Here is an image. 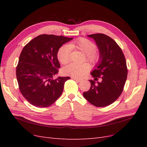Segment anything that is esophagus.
<instances>
[{"label":"esophagus","instance_id":"34e87169","mask_svg":"<svg viewBox=\"0 0 147 147\" xmlns=\"http://www.w3.org/2000/svg\"><path fill=\"white\" fill-rule=\"evenodd\" d=\"M72 78L73 80H74L77 81V82H81V81H82V80H81V79H78V78H75V77H72Z\"/></svg>","mask_w":147,"mask_h":147}]
</instances>
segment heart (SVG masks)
<instances>
[{"label": "heart", "mask_w": 147, "mask_h": 147, "mask_svg": "<svg viewBox=\"0 0 147 147\" xmlns=\"http://www.w3.org/2000/svg\"><path fill=\"white\" fill-rule=\"evenodd\" d=\"M72 49H77L86 54V59L91 63H95L98 59V54L95 51L96 46L90 40L80 38L77 40L70 42L69 45L62 46L57 52V59L61 64H65L70 60ZM90 67L84 64L70 63L63 69L65 75H70L75 78H81L88 72Z\"/></svg>", "instance_id": "heart-1"}]
</instances>
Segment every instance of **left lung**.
<instances>
[{
  "label": "left lung",
  "mask_w": 147,
  "mask_h": 147,
  "mask_svg": "<svg viewBox=\"0 0 147 147\" xmlns=\"http://www.w3.org/2000/svg\"><path fill=\"white\" fill-rule=\"evenodd\" d=\"M94 40L99 51V59L91 72L94 81L90 80V90L83 96L96 107H104L116 100L123 92L127 69L123 53L113 39L103 34L89 35ZM101 78V82L95 81Z\"/></svg>",
  "instance_id": "1"
}]
</instances>
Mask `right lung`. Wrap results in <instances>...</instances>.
Wrapping results in <instances>:
<instances>
[{
    "label": "right lung",
    "mask_w": 147,
    "mask_h": 147,
    "mask_svg": "<svg viewBox=\"0 0 147 147\" xmlns=\"http://www.w3.org/2000/svg\"><path fill=\"white\" fill-rule=\"evenodd\" d=\"M73 38L40 35L25 45L16 67V78L22 95L30 104L40 108L50 106L63 91L69 77H58L61 65L57 52Z\"/></svg>",
    "instance_id": "obj_1"
}]
</instances>
